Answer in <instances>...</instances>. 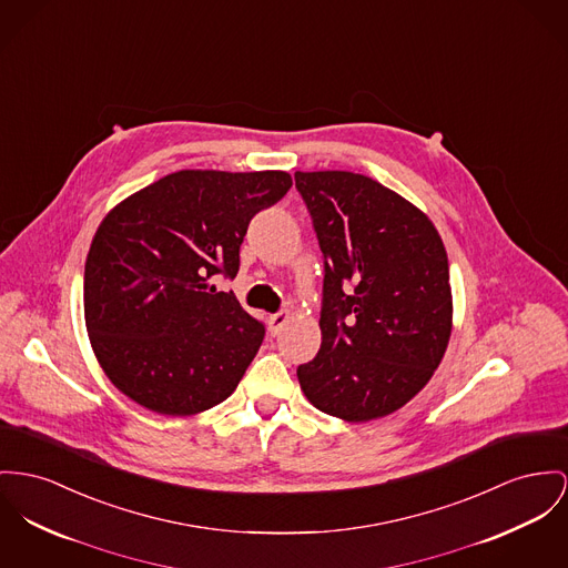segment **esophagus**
<instances>
[{
  "label": "esophagus",
  "instance_id": "1",
  "mask_svg": "<svg viewBox=\"0 0 568 568\" xmlns=\"http://www.w3.org/2000/svg\"><path fill=\"white\" fill-rule=\"evenodd\" d=\"M286 323H288V314H286V312L271 314V316H268V332H271L273 336H277Z\"/></svg>",
  "mask_w": 568,
  "mask_h": 568
}]
</instances>
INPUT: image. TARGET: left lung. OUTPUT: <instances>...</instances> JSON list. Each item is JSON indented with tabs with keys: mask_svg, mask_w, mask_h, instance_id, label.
<instances>
[{
	"mask_svg": "<svg viewBox=\"0 0 568 568\" xmlns=\"http://www.w3.org/2000/svg\"><path fill=\"white\" fill-rule=\"evenodd\" d=\"M325 258L321 348L297 368L305 398L344 422L407 405L453 334L444 241L416 204L355 172H295Z\"/></svg>",
	"mask_w": 568,
	"mask_h": 568,
	"instance_id": "1",
	"label": "left lung"
}]
</instances>
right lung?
Returning a JSON list of instances; mask_svg holds the SVG:
<instances>
[{
  "instance_id": "obj_1",
  "label": "right lung",
  "mask_w": 568,
  "mask_h": 568,
  "mask_svg": "<svg viewBox=\"0 0 568 568\" xmlns=\"http://www.w3.org/2000/svg\"><path fill=\"white\" fill-rule=\"evenodd\" d=\"M288 172L181 170L105 215L83 273V314L103 373L161 416H195L236 389L265 327L209 280L234 277L252 217Z\"/></svg>"
}]
</instances>
